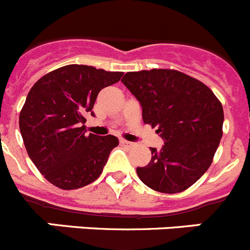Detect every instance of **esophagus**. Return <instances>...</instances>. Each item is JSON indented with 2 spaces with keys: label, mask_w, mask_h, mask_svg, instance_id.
<instances>
[{
  "label": "esophagus",
  "mask_w": 250,
  "mask_h": 250,
  "mask_svg": "<svg viewBox=\"0 0 250 250\" xmlns=\"http://www.w3.org/2000/svg\"><path fill=\"white\" fill-rule=\"evenodd\" d=\"M120 144L123 145V146H131V142L130 141H126V140H120Z\"/></svg>",
  "instance_id": "obj_1"
}]
</instances>
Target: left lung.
Masks as SVG:
<instances>
[{"instance_id": "1", "label": "left lung", "mask_w": 250, "mask_h": 250, "mask_svg": "<svg viewBox=\"0 0 250 250\" xmlns=\"http://www.w3.org/2000/svg\"><path fill=\"white\" fill-rule=\"evenodd\" d=\"M121 82L141 104L144 123L165 141L159 151L149 147L151 161L137 175L156 191H184L212 163L223 134L222 104L201 81L170 68L127 72Z\"/></svg>"}]
</instances>
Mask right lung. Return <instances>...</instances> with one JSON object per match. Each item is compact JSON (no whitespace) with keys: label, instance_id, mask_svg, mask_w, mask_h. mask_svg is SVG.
<instances>
[{"label":"right lung","instance_id":"1","mask_svg":"<svg viewBox=\"0 0 250 250\" xmlns=\"http://www.w3.org/2000/svg\"><path fill=\"white\" fill-rule=\"evenodd\" d=\"M123 75L67 65L46 73L30 88L20 114L21 134L28 156L52 185L78 189L102 174L119 140L113 135L87 136L84 115L92 113L101 89Z\"/></svg>","mask_w":250,"mask_h":250}]
</instances>
